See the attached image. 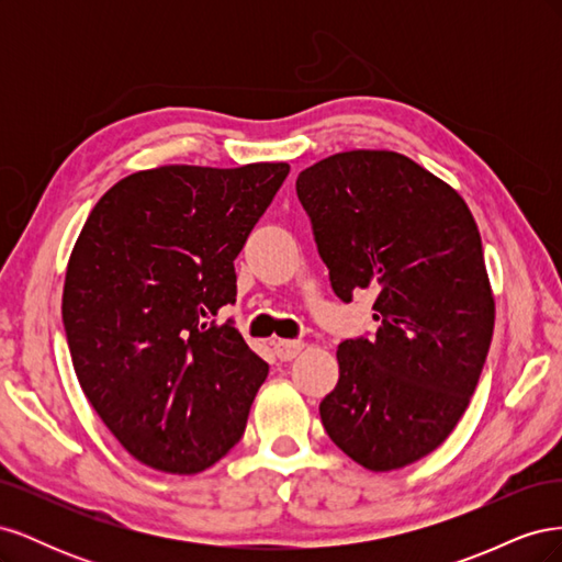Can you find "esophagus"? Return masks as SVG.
I'll return each mask as SVG.
<instances>
[{"mask_svg":"<svg viewBox=\"0 0 562 562\" xmlns=\"http://www.w3.org/2000/svg\"><path fill=\"white\" fill-rule=\"evenodd\" d=\"M300 351H302V342H291V339H277L274 342V353L281 361H293Z\"/></svg>","mask_w":562,"mask_h":562,"instance_id":"1","label":"esophagus"}]
</instances>
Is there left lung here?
<instances>
[{
  "label": "left lung",
  "mask_w": 562,
  "mask_h": 562,
  "mask_svg": "<svg viewBox=\"0 0 562 562\" xmlns=\"http://www.w3.org/2000/svg\"><path fill=\"white\" fill-rule=\"evenodd\" d=\"M295 190L335 295L378 293L375 337L337 347L323 427L370 471L413 464L457 427L487 359L495 297L479 227L450 184L386 149L339 151Z\"/></svg>",
  "instance_id": "obj_1"
}]
</instances>
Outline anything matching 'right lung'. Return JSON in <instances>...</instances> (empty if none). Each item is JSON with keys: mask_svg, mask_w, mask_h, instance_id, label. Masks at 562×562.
<instances>
[{"mask_svg": "<svg viewBox=\"0 0 562 562\" xmlns=\"http://www.w3.org/2000/svg\"><path fill=\"white\" fill-rule=\"evenodd\" d=\"M291 166H161L119 180L67 262L63 323L93 411L138 462L199 473L223 459L269 366L232 318L234 260Z\"/></svg>", "mask_w": 562, "mask_h": 562, "instance_id": "add662e5", "label": "right lung"}]
</instances>
